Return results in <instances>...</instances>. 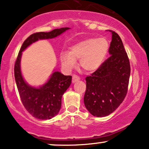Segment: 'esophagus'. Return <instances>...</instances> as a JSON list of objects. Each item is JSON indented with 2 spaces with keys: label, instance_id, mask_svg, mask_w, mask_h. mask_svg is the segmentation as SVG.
Returning <instances> with one entry per match:
<instances>
[{
  "label": "esophagus",
  "instance_id": "esophagus-1",
  "mask_svg": "<svg viewBox=\"0 0 149 149\" xmlns=\"http://www.w3.org/2000/svg\"><path fill=\"white\" fill-rule=\"evenodd\" d=\"M80 80V78L79 76H76V75H73V78H72V82L73 83H75V82L78 81V80Z\"/></svg>",
  "mask_w": 149,
  "mask_h": 149
}]
</instances>
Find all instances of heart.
<instances>
[{"label":"heart","mask_w":149,"mask_h":149,"mask_svg":"<svg viewBox=\"0 0 149 149\" xmlns=\"http://www.w3.org/2000/svg\"><path fill=\"white\" fill-rule=\"evenodd\" d=\"M110 44L105 37L91 38L77 42L70 46L69 52L60 54V60L67 71L74 68L76 60L87 72H94L101 67L108 54Z\"/></svg>","instance_id":"heart-1"}]
</instances>
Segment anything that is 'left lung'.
Segmentation results:
<instances>
[{
	"label": "left lung",
	"mask_w": 149,
	"mask_h": 149,
	"mask_svg": "<svg viewBox=\"0 0 149 149\" xmlns=\"http://www.w3.org/2000/svg\"><path fill=\"white\" fill-rule=\"evenodd\" d=\"M110 31V57L85 78L84 103L87 110L97 117L109 115L121 105L128 92L130 78V62L122 41L117 33Z\"/></svg>",
	"instance_id": "obj_1"
}]
</instances>
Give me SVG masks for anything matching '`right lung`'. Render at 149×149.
<instances>
[{"mask_svg": "<svg viewBox=\"0 0 149 149\" xmlns=\"http://www.w3.org/2000/svg\"><path fill=\"white\" fill-rule=\"evenodd\" d=\"M69 28H61L48 33H36L27 38L21 46L14 65V77L19 96L25 108L36 119H51L58 114L62 105V97L71 83L72 77L54 71L44 85L33 87L25 81L21 70L22 52L33 43L41 39L55 38Z\"/></svg>", "mask_w": 149, "mask_h": 149, "instance_id": "obj_1", "label": "right lung"}]
</instances>
